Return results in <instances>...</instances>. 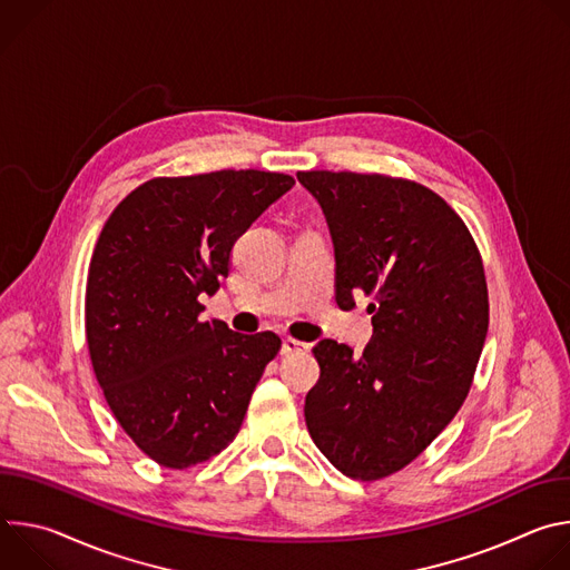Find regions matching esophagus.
<instances>
[{
    "label": "esophagus",
    "instance_id": "esophagus-1",
    "mask_svg": "<svg viewBox=\"0 0 570 570\" xmlns=\"http://www.w3.org/2000/svg\"><path fill=\"white\" fill-rule=\"evenodd\" d=\"M306 350H308V345L302 341H295V338L282 341V354H297V352H306Z\"/></svg>",
    "mask_w": 570,
    "mask_h": 570
}]
</instances>
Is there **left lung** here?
<instances>
[{
	"label": "left lung",
	"mask_w": 570,
	"mask_h": 570,
	"mask_svg": "<svg viewBox=\"0 0 570 570\" xmlns=\"http://www.w3.org/2000/svg\"><path fill=\"white\" fill-rule=\"evenodd\" d=\"M336 253V302L374 297L361 358L324 338L304 403L315 446L350 478L413 462L455 417L490 327L484 268L462 218L431 189L379 174L299 171Z\"/></svg>",
	"instance_id": "obj_1"
}]
</instances>
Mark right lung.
I'll return each instance as SVG.
<instances>
[{"label": "right lung", "instance_id": "obj_1", "mask_svg": "<svg viewBox=\"0 0 570 570\" xmlns=\"http://www.w3.org/2000/svg\"><path fill=\"white\" fill-rule=\"evenodd\" d=\"M293 185L255 169L153 178L101 229L86 288L92 367L121 429L161 466L220 453L282 347L273 332L200 322L198 297L218 291L234 240Z\"/></svg>", "mask_w": 570, "mask_h": 570}]
</instances>
